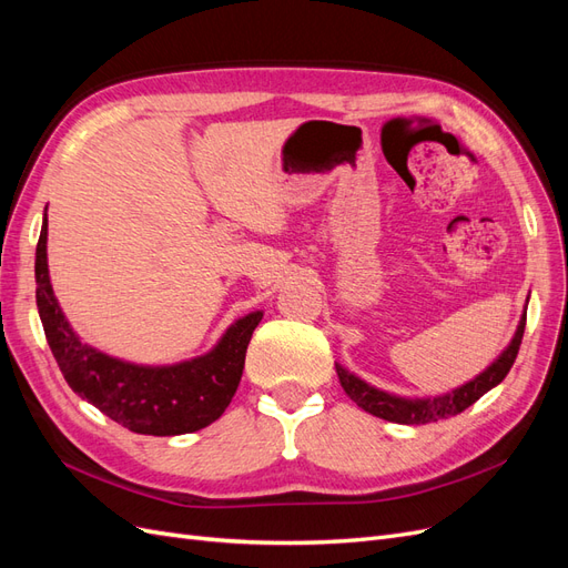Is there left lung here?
<instances>
[{"instance_id":"8db88e82","label":"left lung","mask_w":568,"mask_h":568,"mask_svg":"<svg viewBox=\"0 0 568 568\" xmlns=\"http://www.w3.org/2000/svg\"><path fill=\"white\" fill-rule=\"evenodd\" d=\"M524 326H526V313L521 315L517 334H514L509 346L486 372H480L469 384H464L450 393L436 395V398H400V395H393L369 386L367 382L351 374L348 369H343L341 365H336V374L343 390L348 393V398L374 417H382L395 424H428V422L448 419L459 415V412H464L469 405H474L480 395L488 393L505 379L514 365V359H517L521 338H524Z\"/></svg>"}]
</instances>
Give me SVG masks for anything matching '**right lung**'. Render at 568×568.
Masks as SVG:
<instances>
[{"mask_svg": "<svg viewBox=\"0 0 568 568\" xmlns=\"http://www.w3.org/2000/svg\"><path fill=\"white\" fill-rule=\"evenodd\" d=\"M36 282L44 336L63 379L113 422L144 436H180L213 424L232 403L261 311L236 320L211 353L168 367H144L99 353L71 329L49 282L47 217L36 253Z\"/></svg>", "mask_w": 568, "mask_h": 568, "instance_id": "1", "label": "right lung"}]
</instances>
